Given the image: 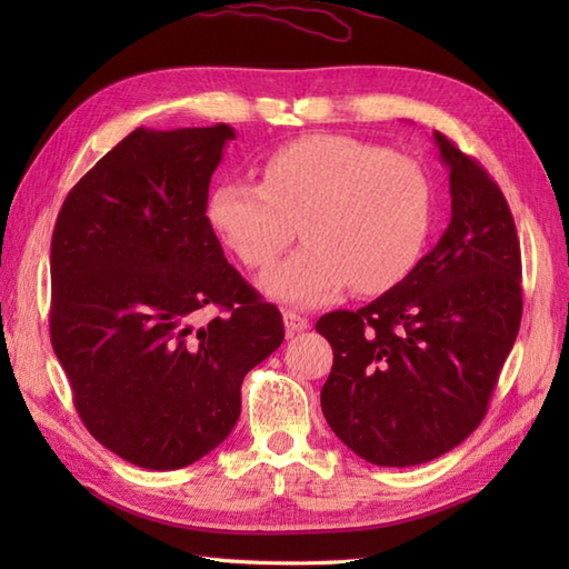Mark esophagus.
<instances>
[{"label": "esophagus", "instance_id": "esophagus-1", "mask_svg": "<svg viewBox=\"0 0 569 569\" xmlns=\"http://www.w3.org/2000/svg\"><path fill=\"white\" fill-rule=\"evenodd\" d=\"M283 325H286L288 335H296V332H306L310 328V320L306 316H300V312H296V310H286Z\"/></svg>", "mask_w": 569, "mask_h": 569}]
</instances>
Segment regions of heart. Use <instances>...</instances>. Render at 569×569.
I'll list each match as a JSON object with an SVG mask.
<instances>
[{"label":"heart","instance_id":"b5f03b06","mask_svg":"<svg viewBox=\"0 0 569 569\" xmlns=\"http://www.w3.org/2000/svg\"><path fill=\"white\" fill-rule=\"evenodd\" d=\"M204 214L251 269L271 266L300 220L308 244L273 266L261 288L286 303L318 306L349 283L357 293H383L416 269L430 232V190L406 156L312 134L276 149L263 163V183H214Z\"/></svg>","mask_w":569,"mask_h":569}]
</instances>
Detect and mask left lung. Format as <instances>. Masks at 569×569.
<instances>
[{
	"label": "left lung",
	"mask_w": 569,
	"mask_h": 569,
	"mask_svg": "<svg viewBox=\"0 0 569 569\" xmlns=\"http://www.w3.org/2000/svg\"><path fill=\"white\" fill-rule=\"evenodd\" d=\"M452 220L401 283L359 310L322 316L332 347L322 416L349 450L413 467L477 430L521 328V247L503 192L435 131Z\"/></svg>",
	"instance_id": "1"
}]
</instances>
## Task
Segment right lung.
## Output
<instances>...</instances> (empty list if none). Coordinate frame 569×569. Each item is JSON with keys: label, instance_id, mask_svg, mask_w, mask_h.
I'll return each mask as SVG.
<instances>
[{"label": "right lung", "instance_id": "1", "mask_svg": "<svg viewBox=\"0 0 569 569\" xmlns=\"http://www.w3.org/2000/svg\"><path fill=\"white\" fill-rule=\"evenodd\" d=\"M229 124L139 127L68 192L51 241V342L92 438L143 469L212 452L283 318L224 259L204 214ZM208 305L226 316L204 329Z\"/></svg>", "mask_w": 569, "mask_h": 569}]
</instances>
